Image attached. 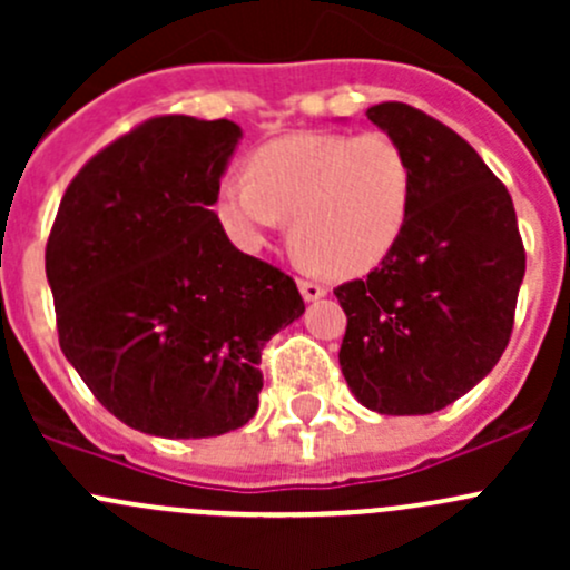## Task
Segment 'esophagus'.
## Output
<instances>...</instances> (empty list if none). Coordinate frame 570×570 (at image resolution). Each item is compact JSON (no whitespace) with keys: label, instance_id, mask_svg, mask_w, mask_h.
I'll use <instances>...</instances> for the list:
<instances>
[{"label":"esophagus","instance_id":"34e87169","mask_svg":"<svg viewBox=\"0 0 570 570\" xmlns=\"http://www.w3.org/2000/svg\"><path fill=\"white\" fill-rule=\"evenodd\" d=\"M297 286H301L303 301H308V303L320 301V297L327 295V286H322V284H317V281H312V278H301V281H297Z\"/></svg>","mask_w":570,"mask_h":570}]
</instances>
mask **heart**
Returning a JSON list of instances; mask_svg holds the SVG:
<instances>
[{"label":"heart","instance_id":"obj_1","mask_svg":"<svg viewBox=\"0 0 570 570\" xmlns=\"http://www.w3.org/2000/svg\"><path fill=\"white\" fill-rule=\"evenodd\" d=\"M411 200V159L386 131H295L258 148L250 176L223 178L215 209L228 237L248 250L295 217L308 267L355 275L392 253Z\"/></svg>","mask_w":570,"mask_h":570}]
</instances>
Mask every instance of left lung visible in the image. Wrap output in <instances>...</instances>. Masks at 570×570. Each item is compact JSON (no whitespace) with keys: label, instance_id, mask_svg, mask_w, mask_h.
Segmentation results:
<instances>
[{"label":"left lung","instance_id":"left-lung-1","mask_svg":"<svg viewBox=\"0 0 570 570\" xmlns=\"http://www.w3.org/2000/svg\"><path fill=\"white\" fill-rule=\"evenodd\" d=\"M366 118L405 148V232L364 281L333 289L347 314L338 366L364 407L422 416L452 405L502 358L527 256L513 198L461 135L402 101Z\"/></svg>","mask_w":570,"mask_h":570}]
</instances>
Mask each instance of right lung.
Returning <instances> with one entry per match:
<instances>
[{"instance_id": "add662e5", "label": "right lung", "mask_w": 570, "mask_h": 570, "mask_svg": "<svg viewBox=\"0 0 570 570\" xmlns=\"http://www.w3.org/2000/svg\"><path fill=\"white\" fill-rule=\"evenodd\" d=\"M243 129L151 118L68 184L46 245L60 347L112 416L159 439L248 424L262 350L306 312L295 281L237 250L215 209Z\"/></svg>"}]
</instances>
